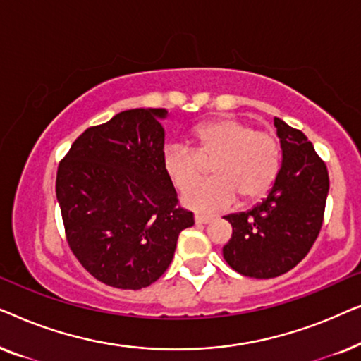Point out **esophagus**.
<instances>
[{
  "label": "esophagus",
  "instance_id": "obj_1",
  "mask_svg": "<svg viewBox=\"0 0 361 361\" xmlns=\"http://www.w3.org/2000/svg\"><path fill=\"white\" fill-rule=\"evenodd\" d=\"M194 220H195L197 225H205V224H210V221L214 219H212V216H209V215H195Z\"/></svg>",
  "mask_w": 361,
  "mask_h": 361
}]
</instances>
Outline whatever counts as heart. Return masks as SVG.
<instances>
[{"label":"heart","mask_w":361,"mask_h":361,"mask_svg":"<svg viewBox=\"0 0 361 361\" xmlns=\"http://www.w3.org/2000/svg\"><path fill=\"white\" fill-rule=\"evenodd\" d=\"M195 149L169 142L161 154L162 171L176 189L184 190L203 173V161H214V180L182 195V204L202 214L226 210L238 195L243 204L264 199L279 176L283 151L273 133L255 130L240 118H216L192 130Z\"/></svg>","instance_id":"heart-1"}]
</instances>
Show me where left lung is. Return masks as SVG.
Masks as SVG:
<instances>
[{"label":"left lung","instance_id":"8db88e82","mask_svg":"<svg viewBox=\"0 0 361 361\" xmlns=\"http://www.w3.org/2000/svg\"><path fill=\"white\" fill-rule=\"evenodd\" d=\"M279 176L268 197L248 212L224 216L233 228L224 258L236 273L269 279L300 263L317 240L329 194V172L302 131L279 118Z\"/></svg>","mask_w":361,"mask_h":361}]
</instances>
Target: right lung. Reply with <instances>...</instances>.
Listing matches in <instances>:
<instances>
[{"instance_id": "right-lung-1", "label": "right lung", "mask_w": 361, "mask_h": 361, "mask_svg": "<svg viewBox=\"0 0 361 361\" xmlns=\"http://www.w3.org/2000/svg\"><path fill=\"white\" fill-rule=\"evenodd\" d=\"M164 108H136L92 126L57 169L56 194L72 253L93 278L141 289L169 268L194 214L177 205L161 166Z\"/></svg>"}]
</instances>
